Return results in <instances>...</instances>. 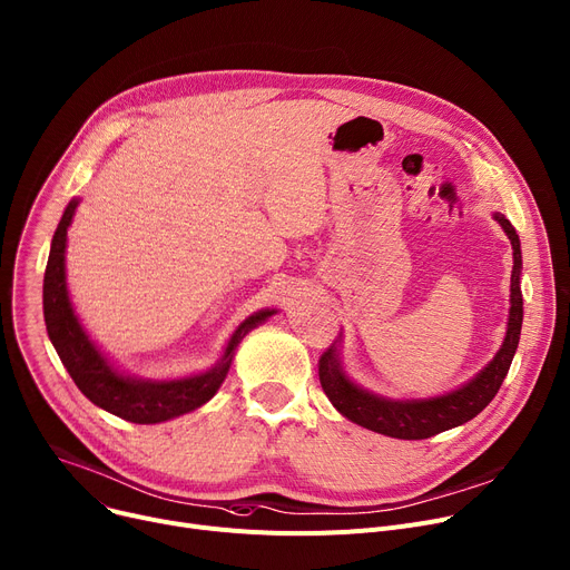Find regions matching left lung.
Returning <instances> with one entry per match:
<instances>
[{"label":"left lung","mask_w":570,"mask_h":570,"mask_svg":"<svg viewBox=\"0 0 570 570\" xmlns=\"http://www.w3.org/2000/svg\"><path fill=\"white\" fill-rule=\"evenodd\" d=\"M504 234L511 240L513 249V273H511V309L507 321V336L500 351L492 357L474 377L461 387L429 396V399H390L375 392H368L353 383L341 362V338L336 346H330L321 362L318 375L321 387L330 403L346 416V420L387 438L399 440H426L442 431L456 429L474 416L492 401L504 383L509 366L513 362L520 330H522V252L520 238L513 229V224L502 215L492 213Z\"/></svg>","instance_id":"8db88e82"}]
</instances>
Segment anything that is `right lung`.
Returning a JSON list of instances; mask_svg holds the SVG:
<instances>
[{
	"mask_svg": "<svg viewBox=\"0 0 570 570\" xmlns=\"http://www.w3.org/2000/svg\"><path fill=\"white\" fill-rule=\"evenodd\" d=\"M80 199H70L57 232L52 236L48 268L43 279V316L52 346L70 373L72 383L98 407L121 416L132 424H160L174 416L193 412L208 403L222 387L226 373L232 368L240 341L261 323L277 314V309H261L245 318L226 341V348L215 366L189 373L183 377H139L121 371L94 344V338L82 327L72 309L66 284V245L68 226L78 210Z\"/></svg>",
	"mask_w": 570,
	"mask_h": 570,
	"instance_id": "right-lung-1",
	"label": "right lung"
}]
</instances>
